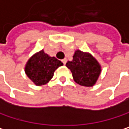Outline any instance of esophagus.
<instances>
[{"instance_id":"34e87169","label":"esophagus","mask_w":129,"mask_h":129,"mask_svg":"<svg viewBox=\"0 0 129 129\" xmlns=\"http://www.w3.org/2000/svg\"><path fill=\"white\" fill-rule=\"evenodd\" d=\"M62 63L64 64V65H66V63L67 62V59H62Z\"/></svg>"}]
</instances>
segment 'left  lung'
<instances>
[{
    "instance_id": "left-lung-1",
    "label": "left lung",
    "mask_w": 129,
    "mask_h": 129,
    "mask_svg": "<svg viewBox=\"0 0 129 129\" xmlns=\"http://www.w3.org/2000/svg\"><path fill=\"white\" fill-rule=\"evenodd\" d=\"M66 66L72 72L74 81L85 87L93 86L101 71L100 64L90 53L79 50L75 52L73 60L68 61Z\"/></svg>"
}]
</instances>
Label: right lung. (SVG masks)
Segmentation results:
<instances>
[{"label": "right lung", "instance_id": "obj_1", "mask_svg": "<svg viewBox=\"0 0 129 129\" xmlns=\"http://www.w3.org/2000/svg\"><path fill=\"white\" fill-rule=\"evenodd\" d=\"M62 65L61 61L50 56L42 50L28 60L25 72L36 85H42L47 84L53 76L55 70Z\"/></svg>", "mask_w": 129, "mask_h": 129}]
</instances>
